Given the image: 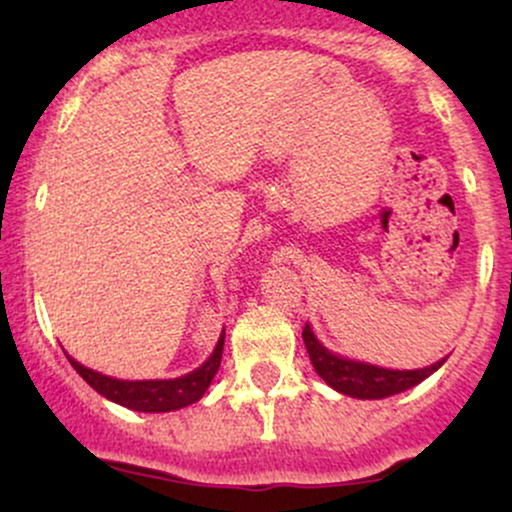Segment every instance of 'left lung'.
I'll list each match as a JSON object with an SVG mask.
<instances>
[{
	"label": "left lung",
	"mask_w": 512,
	"mask_h": 512,
	"mask_svg": "<svg viewBox=\"0 0 512 512\" xmlns=\"http://www.w3.org/2000/svg\"><path fill=\"white\" fill-rule=\"evenodd\" d=\"M303 342L317 375H320L332 390L356 399H385L399 395V392L411 390V387L424 383L428 375L436 373V370L448 361V356H445L440 358V361L431 363V366L414 370L373 366V363L356 361V358L342 356L337 354V351L327 349V346L317 339V334L310 325H305Z\"/></svg>",
	"instance_id": "8db88e82"
}]
</instances>
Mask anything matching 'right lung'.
Listing matches in <instances>:
<instances>
[{
	"instance_id": "add662e5",
	"label": "right lung",
	"mask_w": 512,
	"mask_h": 512,
	"mask_svg": "<svg viewBox=\"0 0 512 512\" xmlns=\"http://www.w3.org/2000/svg\"><path fill=\"white\" fill-rule=\"evenodd\" d=\"M223 337L226 330H221L219 342H216L214 351L202 366L190 370V373L180 375V378H156V380H122L113 378V375L98 373V370L81 366L76 358L67 354L69 363H72L76 373L86 380L98 395H103L110 402L120 404L132 411H146V414H161V411H175L182 407H190L202 399L207 387L214 380L216 370L221 366L223 354Z\"/></svg>"
}]
</instances>
